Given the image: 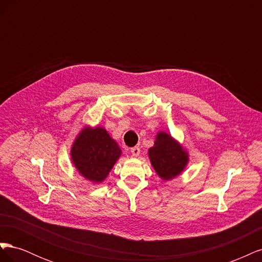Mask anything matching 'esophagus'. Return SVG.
<instances>
[{"instance_id":"obj_1","label":"esophagus","mask_w":262,"mask_h":262,"mask_svg":"<svg viewBox=\"0 0 262 262\" xmlns=\"http://www.w3.org/2000/svg\"><path fill=\"white\" fill-rule=\"evenodd\" d=\"M131 154H132V156H134V157H138V156L140 155V147H138V146L132 147V148H131Z\"/></svg>"}]
</instances>
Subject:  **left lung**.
<instances>
[{"instance_id":"1","label":"left lung","mask_w":262,"mask_h":262,"mask_svg":"<svg viewBox=\"0 0 262 262\" xmlns=\"http://www.w3.org/2000/svg\"><path fill=\"white\" fill-rule=\"evenodd\" d=\"M152 167L162 180L169 181L179 176L189 163V152L166 131H158L154 145L148 148Z\"/></svg>"}]
</instances>
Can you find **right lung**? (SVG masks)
<instances>
[{
    "label": "right lung",
    "mask_w": 262,
    "mask_h": 262,
    "mask_svg": "<svg viewBox=\"0 0 262 262\" xmlns=\"http://www.w3.org/2000/svg\"><path fill=\"white\" fill-rule=\"evenodd\" d=\"M122 154L117 142L102 126L85 125L71 147V161L82 177L101 184Z\"/></svg>",
    "instance_id": "right-lung-1"
}]
</instances>
